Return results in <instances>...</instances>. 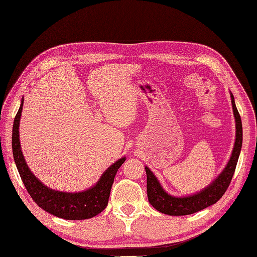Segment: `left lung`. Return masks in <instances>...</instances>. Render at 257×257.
Masks as SVG:
<instances>
[{
    "mask_svg": "<svg viewBox=\"0 0 257 257\" xmlns=\"http://www.w3.org/2000/svg\"><path fill=\"white\" fill-rule=\"evenodd\" d=\"M231 106H233V113L236 123V138L234 143V149L229 158L218 177H217L210 185H208L202 190L198 191L190 196L177 197L168 193L162 188L161 183L154 176V173L150 170L149 167H145L147 172V191L149 202L156 209L162 214L170 216H185L195 214L205 208L216 204L224 195L234 176L237 161H238L241 144H243V126H241V119L238 110H237L235 99L233 94L230 93Z\"/></svg>",
    "mask_w": 257,
    "mask_h": 257,
    "instance_id": "obj_1",
    "label": "left lung"
}]
</instances>
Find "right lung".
<instances>
[{
	"label": "right lung",
	"instance_id": "1",
	"mask_svg": "<svg viewBox=\"0 0 257 257\" xmlns=\"http://www.w3.org/2000/svg\"><path fill=\"white\" fill-rule=\"evenodd\" d=\"M22 107L23 97L13 122L12 150L14 162L29 195L43 210L62 219L81 220L98 215L108 204L115 174L126 158L123 157L114 162L107 168V170L103 172L93 187L84 191L66 192L47 187L32 173L23 157L20 144V132H19Z\"/></svg>",
	"mask_w": 257,
	"mask_h": 257
}]
</instances>
